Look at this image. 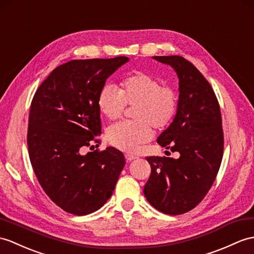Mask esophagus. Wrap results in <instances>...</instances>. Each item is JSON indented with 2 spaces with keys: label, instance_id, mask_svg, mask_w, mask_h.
Returning <instances> with one entry per match:
<instances>
[{
  "label": "esophagus",
  "instance_id": "obj_1",
  "mask_svg": "<svg viewBox=\"0 0 254 254\" xmlns=\"http://www.w3.org/2000/svg\"><path fill=\"white\" fill-rule=\"evenodd\" d=\"M126 159H127V161L131 162V161L135 160V159H137V157H136V156H134V155H129V154H127V155H126Z\"/></svg>",
  "mask_w": 254,
  "mask_h": 254
}]
</instances>
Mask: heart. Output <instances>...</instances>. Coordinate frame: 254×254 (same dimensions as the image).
<instances>
[{"mask_svg":"<svg viewBox=\"0 0 254 254\" xmlns=\"http://www.w3.org/2000/svg\"><path fill=\"white\" fill-rule=\"evenodd\" d=\"M127 104L135 106L137 121L119 122L108 128L109 143L127 152L137 151L141 144L152 138V126L168 127L178 111V96L169 86H163L156 76L138 72L121 82V91L113 84H105L98 93L97 106L100 114L110 120L120 118Z\"/></svg>","mask_w":254,"mask_h":254,"instance_id":"1","label":"heart"}]
</instances>
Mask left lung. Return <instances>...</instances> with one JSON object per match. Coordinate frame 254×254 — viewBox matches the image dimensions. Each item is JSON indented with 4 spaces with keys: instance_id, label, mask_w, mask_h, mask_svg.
<instances>
[{
    "instance_id": "8db88e82",
    "label": "left lung",
    "mask_w": 254,
    "mask_h": 254,
    "mask_svg": "<svg viewBox=\"0 0 254 254\" xmlns=\"http://www.w3.org/2000/svg\"><path fill=\"white\" fill-rule=\"evenodd\" d=\"M179 78L178 111L157 143L180 158L147 157L150 178L144 187L148 202L170 215L190 211L209 191L222 162L224 137L220 105L209 82L182 56H154Z\"/></svg>"
}]
</instances>
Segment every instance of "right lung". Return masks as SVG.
<instances>
[{
  "mask_svg": "<svg viewBox=\"0 0 254 254\" xmlns=\"http://www.w3.org/2000/svg\"><path fill=\"white\" fill-rule=\"evenodd\" d=\"M127 62L125 56L68 62L53 70L34 94L29 157L45 193L68 213L85 215L102 208L126 164L114 147L86 155L83 149L102 133L100 88Z\"/></svg>",
  "mask_w": 254,
  "mask_h": 254,
  "instance_id": "1",
  "label": "right lung"
}]
</instances>
